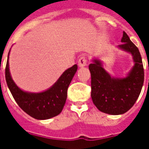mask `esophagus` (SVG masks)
I'll return each mask as SVG.
<instances>
[{"label":"esophagus","instance_id":"34e87169","mask_svg":"<svg viewBox=\"0 0 149 149\" xmlns=\"http://www.w3.org/2000/svg\"><path fill=\"white\" fill-rule=\"evenodd\" d=\"M86 64H87V60H86V57L85 56H81L78 60L79 66V67H84V66H86Z\"/></svg>","mask_w":149,"mask_h":149}]
</instances>
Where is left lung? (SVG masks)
I'll use <instances>...</instances> for the list:
<instances>
[{
    "instance_id": "8db88e82",
    "label": "left lung",
    "mask_w": 149,
    "mask_h": 149,
    "mask_svg": "<svg viewBox=\"0 0 149 149\" xmlns=\"http://www.w3.org/2000/svg\"><path fill=\"white\" fill-rule=\"evenodd\" d=\"M118 47L132 56L134 65L125 77H111L99 58L89 65L91 74V97L99 111L112 115L126 113L139 98L144 83L141 54L125 31Z\"/></svg>"
}]
</instances>
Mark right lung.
Instances as JSON below:
<instances>
[{
  "label": "right lung",
  "instance_id": "obj_1",
  "mask_svg": "<svg viewBox=\"0 0 149 149\" xmlns=\"http://www.w3.org/2000/svg\"><path fill=\"white\" fill-rule=\"evenodd\" d=\"M9 53L5 69V79L8 88L18 106L37 120H47L59 114L67 98L68 87L77 72V64L64 71L58 80L46 91L31 93L20 89L12 79L9 70Z\"/></svg>",
  "mask_w": 149,
  "mask_h": 149
}]
</instances>
